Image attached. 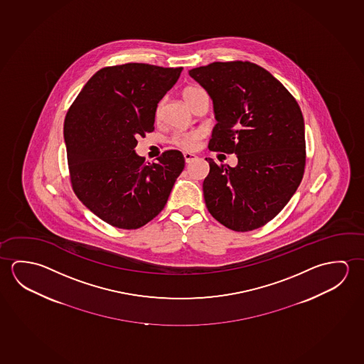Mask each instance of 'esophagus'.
<instances>
[{
    "label": "esophagus",
    "instance_id": "34e87169",
    "mask_svg": "<svg viewBox=\"0 0 364 364\" xmlns=\"http://www.w3.org/2000/svg\"><path fill=\"white\" fill-rule=\"evenodd\" d=\"M184 159L186 164H191V162L196 161V160H197L198 156L194 155V154H191V152H185Z\"/></svg>",
    "mask_w": 364,
    "mask_h": 364
}]
</instances>
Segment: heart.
<instances>
[{"label": "heart", "instance_id": "obj_1", "mask_svg": "<svg viewBox=\"0 0 364 364\" xmlns=\"http://www.w3.org/2000/svg\"><path fill=\"white\" fill-rule=\"evenodd\" d=\"M204 94L200 87L197 86H186L183 90V97H184L185 102L189 105V107L193 105L194 100L197 99L198 96ZM161 113V104H159L156 107V118L160 117ZM202 138V133L200 132H191V133H185V134H178L171 139L173 146L179 147V149H184V151H191V149L197 147L199 139Z\"/></svg>", "mask_w": 364, "mask_h": 364}]
</instances>
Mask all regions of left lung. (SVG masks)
Wrapping results in <instances>:
<instances>
[{"label":"left lung","mask_w":364,"mask_h":364,"mask_svg":"<svg viewBox=\"0 0 364 364\" xmlns=\"http://www.w3.org/2000/svg\"><path fill=\"white\" fill-rule=\"evenodd\" d=\"M189 75L213 100L217 124L209 149L239 160L231 167L205 159V205L230 230H257L286 207L304 178L302 112L270 72L251 62H213Z\"/></svg>","instance_id":"left-lung-1"}]
</instances>
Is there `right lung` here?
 I'll return each mask as SVG.
<instances>
[{
    "label": "right lung",
    "instance_id": "obj_1",
    "mask_svg": "<svg viewBox=\"0 0 364 364\" xmlns=\"http://www.w3.org/2000/svg\"><path fill=\"white\" fill-rule=\"evenodd\" d=\"M183 67L147 63L104 67L90 78L65 119L72 189L100 220L136 230L161 212L185 166L178 149L157 162L134 152L137 138L155 129L157 104Z\"/></svg>",
    "mask_w": 364,
    "mask_h": 364
}]
</instances>
